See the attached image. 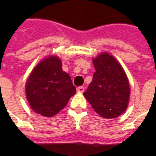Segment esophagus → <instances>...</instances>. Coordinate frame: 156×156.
Listing matches in <instances>:
<instances>
[{"mask_svg":"<svg viewBox=\"0 0 156 156\" xmlns=\"http://www.w3.org/2000/svg\"><path fill=\"white\" fill-rule=\"evenodd\" d=\"M77 91L79 93H83L84 91V87H77Z\"/></svg>","mask_w":156,"mask_h":156,"instance_id":"34e87169","label":"esophagus"}]
</instances>
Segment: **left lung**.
Here are the masks:
<instances>
[{"mask_svg": "<svg viewBox=\"0 0 156 156\" xmlns=\"http://www.w3.org/2000/svg\"><path fill=\"white\" fill-rule=\"evenodd\" d=\"M95 72L83 93L93 109L104 118H116L128 107L130 89L126 73L114 56L107 52L93 59Z\"/></svg>", "mask_w": 156, "mask_h": 156, "instance_id": "obj_1", "label": "left lung"}]
</instances>
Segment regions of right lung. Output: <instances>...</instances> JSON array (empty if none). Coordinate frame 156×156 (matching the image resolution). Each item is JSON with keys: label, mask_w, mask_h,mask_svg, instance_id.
Listing matches in <instances>:
<instances>
[{"label": "right lung", "mask_w": 156, "mask_h": 156, "mask_svg": "<svg viewBox=\"0 0 156 156\" xmlns=\"http://www.w3.org/2000/svg\"><path fill=\"white\" fill-rule=\"evenodd\" d=\"M75 93L70 76L62 70L61 59L54 56L40 61L26 84V95L30 108L47 117L62 110Z\"/></svg>", "instance_id": "right-lung-1"}]
</instances>
